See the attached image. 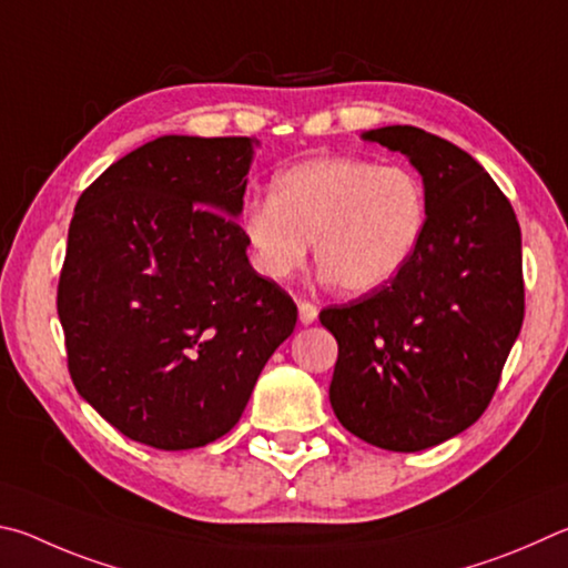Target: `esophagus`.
I'll return each instance as SVG.
<instances>
[{
	"instance_id": "1",
	"label": "esophagus",
	"mask_w": 568,
	"mask_h": 568,
	"mask_svg": "<svg viewBox=\"0 0 568 568\" xmlns=\"http://www.w3.org/2000/svg\"><path fill=\"white\" fill-rule=\"evenodd\" d=\"M316 316H320V310L312 302H300V322L304 326H310L316 322Z\"/></svg>"
}]
</instances>
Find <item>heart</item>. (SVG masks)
<instances>
[{
  "instance_id": "obj_1",
  "label": "heart",
  "mask_w": 568,
  "mask_h": 568,
  "mask_svg": "<svg viewBox=\"0 0 568 568\" xmlns=\"http://www.w3.org/2000/svg\"><path fill=\"white\" fill-rule=\"evenodd\" d=\"M429 199L419 174L359 156H316L278 172L268 202L242 214L254 268L284 282L306 264L310 244L324 282L372 294L399 278L419 254Z\"/></svg>"
}]
</instances>
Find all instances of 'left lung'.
I'll list each match as a JSON object with an SVG mask.
<instances>
[{
    "mask_svg": "<svg viewBox=\"0 0 568 568\" xmlns=\"http://www.w3.org/2000/svg\"><path fill=\"white\" fill-rule=\"evenodd\" d=\"M422 174L429 222L389 286L320 322L339 344L329 402L346 432L386 452H424L479 419L524 322L521 229L486 169L416 126L362 134Z\"/></svg>",
    "mask_w": 568,
    "mask_h": 568,
    "instance_id": "8db88e82",
    "label": "left lung"
}]
</instances>
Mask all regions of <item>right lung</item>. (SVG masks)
Masks as SVG:
<instances>
[{
  "mask_svg": "<svg viewBox=\"0 0 568 568\" xmlns=\"http://www.w3.org/2000/svg\"><path fill=\"white\" fill-rule=\"evenodd\" d=\"M256 144L159 136L79 196L57 292L69 374L132 442H216L294 332L296 304L254 272L236 224Z\"/></svg>",
  "mask_w": 568,
  "mask_h": 568,
  "instance_id": "obj_1",
  "label": "right lung"
}]
</instances>
